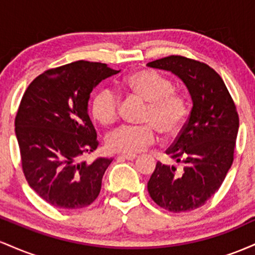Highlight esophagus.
<instances>
[{
  "label": "esophagus",
  "mask_w": 255,
  "mask_h": 255,
  "mask_svg": "<svg viewBox=\"0 0 255 255\" xmlns=\"http://www.w3.org/2000/svg\"><path fill=\"white\" fill-rule=\"evenodd\" d=\"M120 157L124 158V159L127 160H134L136 158V154H130V153H122L120 154Z\"/></svg>",
  "instance_id": "34e87169"
}]
</instances>
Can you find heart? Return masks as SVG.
I'll list each match as a JSON object with an SVG mask.
<instances>
[{"instance_id": "heart-1", "label": "heart", "mask_w": 255, "mask_h": 255, "mask_svg": "<svg viewBox=\"0 0 255 255\" xmlns=\"http://www.w3.org/2000/svg\"><path fill=\"white\" fill-rule=\"evenodd\" d=\"M131 97L145 102L141 126H122L108 135L110 150L136 153L156 141V130L163 136L171 137L180 133L188 116V103L183 93L175 90L170 79L159 73L142 69L128 75L122 83ZM120 97L114 90H99L93 97L91 111L99 124L111 125L119 119Z\"/></svg>"}]
</instances>
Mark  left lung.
Masks as SVG:
<instances>
[{"label":"left lung","instance_id":"left-lung-1","mask_svg":"<svg viewBox=\"0 0 255 255\" xmlns=\"http://www.w3.org/2000/svg\"><path fill=\"white\" fill-rule=\"evenodd\" d=\"M147 66L177 75L193 101L188 121L165 151L182 168L157 162L147 191L162 209L192 211L218 191L233 164L239 130L236 105L223 79L206 63L171 55Z\"/></svg>","mask_w":255,"mask_h":255}]
</instances>
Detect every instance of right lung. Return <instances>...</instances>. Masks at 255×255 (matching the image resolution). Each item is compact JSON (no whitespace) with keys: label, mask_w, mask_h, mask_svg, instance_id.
Masks as SVG:
<instances>
[{"label":"right lung","mask_w":255,"mask_h":255,"mask_svg":"<svg viewBox=\"0 0 255 255\" xmlns=\"http://www.w3.org/2000/svg\"><path fill=\"white\" fill-rule=\"evenodd\" d=\"M118 73L105 63L77 61L38 75L22 96L15 116L22 171L52 206L83 209L101 192L113 158L81 159L99 144L87 102L96 85Z\"/></svg>","instance_id":"1"}]
</instances>
